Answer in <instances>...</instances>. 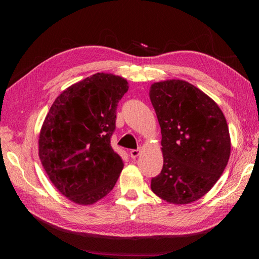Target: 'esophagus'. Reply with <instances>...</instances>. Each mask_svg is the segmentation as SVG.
<instances>
[{
	"mask_svg": "<svg viewBox=\"0 0 259 259\" xmlns=\"http://www.w3.org/2000/svg\"><path fill=\"white\" fill-rule=\"evenodd\" d=\"M140 148H138V150H131L130 152H129V154H130V156L133 157V159H135V157H137L139 154H140Z\"/></svg>",
	"mask_w": 259,
	"mask_h": 259,
	"instance_id": "34e87169",
	"label": "esophagus"
}]
</instances>
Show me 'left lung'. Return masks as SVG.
I'll return each mask as SVG.
<instances>
[{
	"mask_svg": "<svg viewBox=\"0 0 259 259\" xmlns=\"http://www.w3.org/2000/svg\"><path fill=\"white\" fill-rule=\"evenodd\" d=\"M150 98L163 154L152 191L172 204L194 202L211 190L229 162L231 138L224 114L203 91L183 80L153 83Z\"/></svg>",
	"mask_w": 259,
	"mask_h": 259,
	"instance_id": "1",
	"label": "left lung"
}]
</instances>
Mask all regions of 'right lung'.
Returning <instances> with one entry per match:
<instances>
[{
	"label": "right lung",
	"mask_w": 259,
	"mask_h": 259,
	"mask_svg": "<svg viewBox=\"0 0 259 259\" xmlns=\"http://www.w3.org/2000/svg\"><path fill=\"white\" fill-rule=\"evenodd\" d=\"M125 78L97 73L64 90L50 107L38 137L48 177L68 200L94 204L113 190L123 169L111 146Z\"/></svg>",
	"instance_id": "right-lung-1"
}]
</instances>
